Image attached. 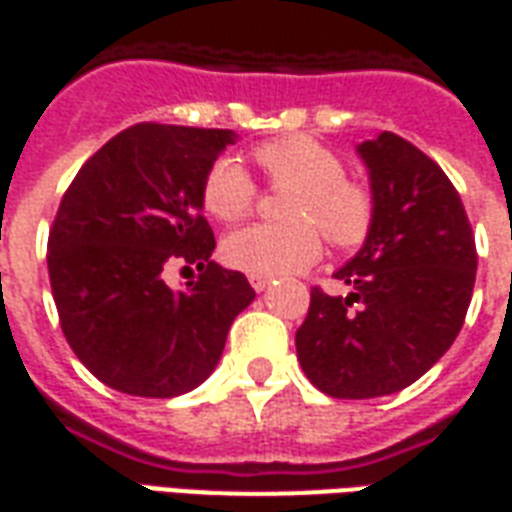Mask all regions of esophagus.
<instances>
[{"instance_id":"1","label":"esophagus","mask_w":512,"mask_h":512,"mask_svg":"<svg viewBox=\"0 0 512 512\" xmlns=\"http://www.w3.org/2000/svg\"><path fill=\"white\" fill-rule=\"evenodd\" d=\"M249 285L255 287L257 293H263V290L271 285V279H266V276H249Z\"/></svg>"}]
</instances>
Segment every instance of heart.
I'll return each mask as SVG.
<instances>
[{"mask_svg": "<svg viewBox=\"0 0 512 512\" xmlns=\"http://www.w3.org/2000/svg\"><path fill=\"white\" fill-rule=\"evenodd\" d=\"M252 160L274 187H288L282 195L287 219L233 230L222 244L230 266L266 279L304 271L323 252L318 224L336 246H355L366 238L374 214L372 195L344 179L342 160L328 146L306 135H287L255 146ZM255 195V181L233 157L214 162L200 184V203L219 222L246 217Z\"/></svg>", "mask_w": 512, "mask_h": 512, "instance_id": "1", "label": "heart"}]
</instances>
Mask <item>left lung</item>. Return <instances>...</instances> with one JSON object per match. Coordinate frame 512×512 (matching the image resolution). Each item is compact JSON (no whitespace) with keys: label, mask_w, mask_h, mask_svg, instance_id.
I'll list each match as a JSON object with an SVG mask.
<instances>
[{"label":"left lung","mask_w":512,"mask_h":512,"mask_svg":"<svg viewBox=\"0 0 512 512\" xmlns=\"http://www.w3.org/2000/svg\"><path fill=\"white\" fill-rule=\"evenodd\" d=\"M372 227L336 271L344 295L312 290L295 333L301 369L333 399L388 396L429 372L467 317L478 252L456 187L393 132L358 143Z\"/></svg>","instance_id":"8db88e82"}]
</instances>
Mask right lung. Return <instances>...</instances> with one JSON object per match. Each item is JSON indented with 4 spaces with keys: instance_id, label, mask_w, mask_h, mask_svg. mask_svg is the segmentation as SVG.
<instances>
[{
    "instance_id": "obj_1",
    "label": "right lung",
    "mask_w": 512,
    "mask_h": 512,
    "mask_svg": "<svg viewBox=\"0 0 512 512\" xmlns=\"http://www.w3.org/2000/svg\"><path fill=\"white\" fill-rule=\"evenodd\" d=\"M233 130L135 124L86 160L48 236V276L64 339L108 388L173 399L217 369L230 325L255 301L241 271L211 260L200 184ZM170 262L198 283L170 291ZM187 266V267H188Z\"/></svg>"
}]
</instances>
